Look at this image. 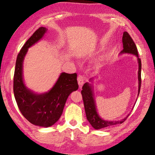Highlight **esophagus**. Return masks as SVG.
Listing matches in <instances>:
<instances>
[{"mask_svg": "<svg viewBox=\"0 0 155 155\" xmlns=\"http://www.w3.org/2000/svg\"><path fill=\"white\" fill-rule=\"evenodd\" d=\"M78 85H79L80 88H82V86L84 83V77L82 75H79L78 76Z\"/></svg>", "mask_w": 155, "mask_h": 155, "instance_id": "obj_1", "label": "esophagus"}]
</instances>
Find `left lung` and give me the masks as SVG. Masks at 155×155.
<instances>
[{
  "label": "left lung",
  "instance_id": "8db88e82",
  "mask_svg": "<svg viewBox=\"0 0 155 155\" xmlns=\"http://www.w3.org/2000/svg\"><path fill=\"white\" fill-rule=\"evenodd\" d=\"M123 50H122L121 53L132 54L137 57L138 63H139V71H138V80H139L138 95H139L141 88V82H142V79H141L142 62H141V60L139 58V56H138V51L136 45H135L131 37L130 36V35L127 32H124L123 33ZM81 93H82L84 105L86 118H87V120L94 129H101L102 128H105V127L116 125L118 124H122L126 120L127 117L129 116V114L126 118L118 121H107L103 120L102 118L99 117L97 112L91 85L89 84L88 83L84 84L82 86V91H81Z\"/></svg>",
  "mask_w": 155,
  "mask_h": 155
}]
</instances>
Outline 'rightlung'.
I'll use <instances>...</instances> for the list:
<instances>
[{"label": "right lung", "mask_w": 155, "mask_h": 155, "mask_svg": "<svg viewBox=\"0 0 155 155\" xmlns=\"http://www.w3.org/2000/svg\"><path fill=\"white\" fill-rule=\"evenodd\" d=\"M47 29L40 27L26 41L19 52L13 76V93L19 110L24 118L35 125L48 127L56 123L62 115L69 94L77 91V74L62 73L55 85L44 94H35L24 85L22 63L28 48L43 37Z\"/></svg>", "instance_id": "add662e5"}]
</instances>
